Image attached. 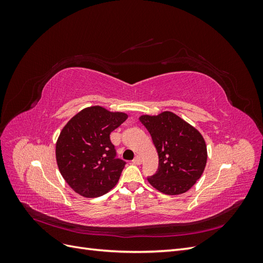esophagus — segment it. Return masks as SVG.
<instances>
[{
    "label": "esophagus",
    "instance_id": "esophagus-1",
    "mask_svg": "<svg viewBox=\"0 0 263 263\" xmlns=\"http://www.w3.org/2000/svg\"><path fill=\"white\" fill-rule=\"evenodd\" d=\"M133 163H134V164H136V165H139V164L141 163V158H140L139 156H137V157L135 158L134 160H133Z\"/></svg>",
    "mask_w": 263,
    "mask_h": 263
}]
</instances>
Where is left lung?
<instances>
[{
    "label": "left lung",
    "mask_w": 263,
    "mask_h": 263,
    "mask_svg": "<svg viewBox=\"0 0 263 263\" xmlns=\"http://www.w3.org/2000/svg\"><path fill=\"white\" fill-rule=\"evenodd\" d=\"M139 121L149 132L159 157L157 172L147 178L149 183L168 195L185 193L205 169L208 150L203 136L171 112L142 115Z\"/></svg>",
    "instance_id": "1"
}]
</instances>
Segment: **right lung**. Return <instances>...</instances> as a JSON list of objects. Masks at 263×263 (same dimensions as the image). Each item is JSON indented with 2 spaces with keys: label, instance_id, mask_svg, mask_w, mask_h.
<instances>
[{
  "label": "right lung",
  "instance_id": "right-lung-1",
  "mask_svg": "<svg viewBox=\"0 0 263 263\" xmlns=\"http://www.w3.org/2000/svg\"><path fill=\"white\" fill-rule=\"evenodd\" d=\"M127 119L101 106L82 109L63 127L55 158L63 179L78 194L97 197L118 182L126 162L116 158L109 135Z\"/></svg>",
  "mask_w": 263,
  "mask_h": 263
}]
</instances>
